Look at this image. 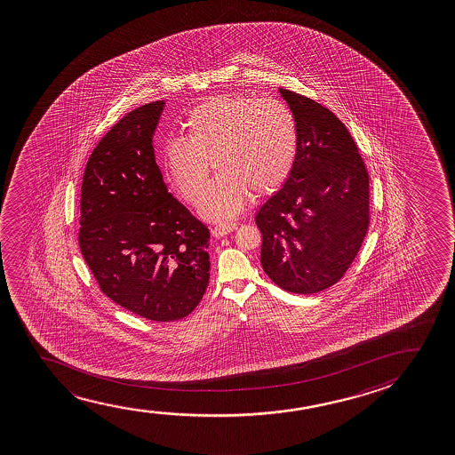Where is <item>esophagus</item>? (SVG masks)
Instances as JSON below:
<instances>
[{
  "label": "esophagus",
  "mask_w": 455,
  "mask_h": 455,
  "mask_svg": "<svg viewBox=\"0 0 455 455\" xmlns=\"http://www.w3.org/2000/svg\"><path fill=\"white\" fill-rule=\"evenodd\" d=\"M237 224H235V222H222V224H218L212 228V235L216 237H222L235 230Z\"/></svg>",
  "instance_id": "obj_1"
}]
</instances>
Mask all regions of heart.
Listing matches in <instances>:
<instances>
[{
	"label": "heart",
	"instance_id": "1",
	"mask_svg": "<svg viewBox=\"0 0 455 455\" xmlns=\"http://www.w3.org/2000/svg\"><path fill=\"white\" fill-rule=\"evenodd\" d=\"M183 125L187 138H171L163 146V166L175 191L194 202L213 162L219 175L197 202L206 220L235 218L250 193H274L292 174L299 124L283 100L216 96L194 107Z\"/></svg>",
	"mask_w": 455,
	"mask_h": 455
}]
</instances>
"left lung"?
Listing matches in <instances>:
<instances>
[{
    "label": "left lung",
    "instance_id": "obj_1",
    "mask_svg": "<svg viewBox=\"0 0 455 455\" xmlns=\"http://www.w3.org/2000/svg\"><path fill=\"white\" fill-rule=\"evenodd\" d=\"M299 124L292 174L256 214L261 264L287 292H322L355 261L367 235L368 174L355 140L334 113L278 90Z\"/></svg>",
    "mask_w": 455,
    "mask_h": 455
}]
</instances>
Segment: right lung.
<instances>
[{"label":"right lung","instance_id":"add662e5","mask_svg":"<svg viewBox=\"0 0 455 455\" xmlns=\"http://www.w3.org/2000/svg\"><path fill=\"white\" fill-rule=\"evenodd\" d=\"M164 100L138 107L94 148L81 193L82 255L100 291L154 322L196 309L210 281V231L168 193L152 138Z\"/></svg>","mask_w":455,"mask_h":455}]
</instances>
